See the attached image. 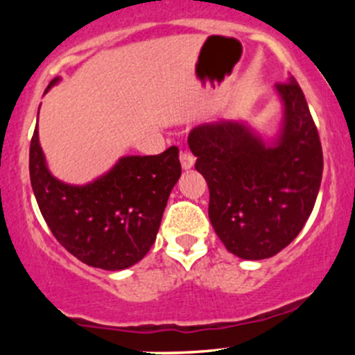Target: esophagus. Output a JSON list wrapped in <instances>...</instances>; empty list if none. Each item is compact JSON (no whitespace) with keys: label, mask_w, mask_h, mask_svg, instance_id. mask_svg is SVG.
Segmentation results:
<instances>
[{"label":"esophagus","mask_w":355,"mask_h":355,"mask_svg":"<svg viewBox=\"0 0 355 355\" xmlns=\"http://www.w3.org/2000/svg\"><path fill=\"white\" fill-rule=\"evenodd\" d=\"M180 164L183 170H190L191 166L195 165V157L189 152H182L180 153Z\"/></svg>","instance_id":"esophagus-1"}]
</instances>
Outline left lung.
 I'll return each instance as SVG.
<instances>
[{"mask_svg":"<svg viewBox=\"0 0 355 355\" xmlns=\"http://www.w3.org/2000/svg\"><path fill=\"white\" fill-rule=\"evenodd\" d=\"M282 123L270 141L242 120L195 126L189 146L210 190L209 217L227 250L243 260L279 254L311 217L324 158L294 76L275 85Z\"/></svg>","mask_w":355,"mask_h":355,"instance_id":"left-lung-1","label":"left lung"}]
</instances>
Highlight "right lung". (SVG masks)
Listing matches in <instances>:
<instances>
[{"instance_id": "add662e5", "label": "right lung", "mask_w": 355, "mask_h": 355, "mask_svg": "<svg viewBox=\"0 0 355 355\" xmlns=\"http://www.w3.org/2000/svg\"><path fill=\"white\" fill-rule=\"evenodd\" d=\"M180 175L178 148L170 146L160 155L121 157L93 182L71 185L48 168L38 125L31 138L30 178L44 222L71 255L103 270H123L148 254Z\"/></svg>"}]
</instances>
